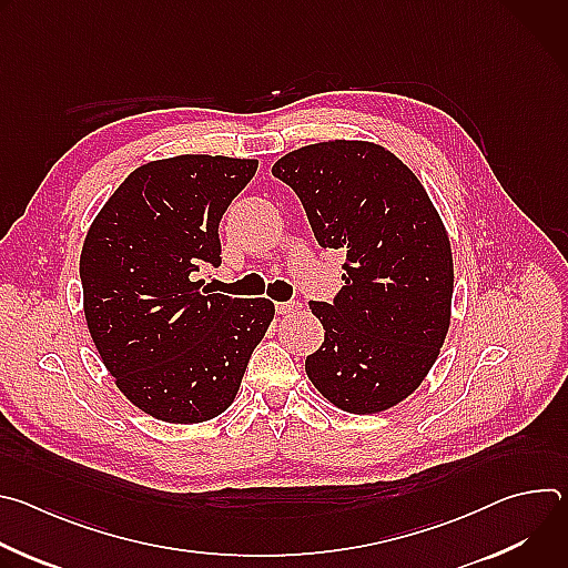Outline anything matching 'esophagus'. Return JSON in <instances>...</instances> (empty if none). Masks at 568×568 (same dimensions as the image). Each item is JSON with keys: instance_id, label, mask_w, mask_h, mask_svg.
<instances>
[{"instance_id": "1", "label": "esophagus", "mask_w": 568, "mask_h": 568, "mask_svg": "<svg viewBox=\"0 0 568 568\" xmlns=\"http://www.w3.org/2000/svg\"><path fill=\"white\" fill-rule=\"evenodd\" d=\"M301 303L298 301H283V303H276V312L278 314H296L301 312Z\"/></svg>"}]
</instances>
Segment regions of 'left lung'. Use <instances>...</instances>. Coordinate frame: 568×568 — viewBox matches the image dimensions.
Returning a JSON list of instances; mask_svg holds the SVG:
<instances>
[{
    "label": "left lung",
    "mask_w": 568,
    "mask_h": 568,
    "mask_svg": "<svg viewBox=\"0 0 568 568\" xmlns=\"http://www.w3.org/2000/svg\"><path fill=\"white\" fill-rule=\"evenodd\" d=\"M272 173L298 195L318 245L346 254L335 303H310L323 326L310 382L348 414L395 407L432 371L452 321V245L434 202L373 141L310 143Z\"/></svg>",
    "instance_id": "1"
}]
</instances>
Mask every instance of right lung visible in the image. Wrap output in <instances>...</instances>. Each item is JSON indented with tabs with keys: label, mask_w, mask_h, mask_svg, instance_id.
I'll use <instances>...</instances> for the list:
<instances>
[{
	"label": "right lung",
	"mask_w": 568,
	"mask_h": 568,
	"mask_svg": "<svg viewBox=\"0 0 568 568\" xmlns=\"http://www.w3.org/2000/svg\"><path fill=\"white\" fill-rule=\"evenodd\" d=\"M258 159L180 154L134 169L80 252L83 310L101 362L143 414L195 425L226 412L274 318L270 298L202 290L217 224Z\"/></svg>",
	"instance_id": "1"
}]
</instances>
